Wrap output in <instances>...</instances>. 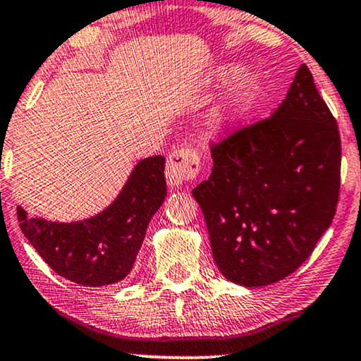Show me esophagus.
<instances>
[{
	"instance_id": "1",
	"label": "esophagus",
	"mask_w": 361,
	"mask_h": 361,
	"mask_svg": "<svg viewBox=\"0 0 361 361\" xmlns=\"http://www.w3.org/2000/svg\"><path fill=\"white\" fill-rule=\"evenodd\" d=\"M200 152L194 146H182L167 157L166 177L171 185H180L194 180L200 172Z\"/></svg>"
}]
</instances>
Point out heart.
<instances>
[{
  "label": "heart",
  "mask_w": 361,
  "mask_h": 361,
  "mask_svg": "<svg viewBox=\"0 0 361 361\" xmlns=\"http://www.w3.org/2000/svg\"><path fill=\"white\" fill-rule=\"evenodd\" d=\"M236 68L226 67L221 75L225 80H231L236 77ZM259 82L256 77H243L231 93L228 102L221 110V120L226 123H240L248 118L255 111L259 100Z\"/></svg>",
  "instance_id": "b5f03b06"
}]
</instances>
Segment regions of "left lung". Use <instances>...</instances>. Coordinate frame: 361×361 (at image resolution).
<instances>
[{
    "label": "left lung",
    "mask_w": 361,
    "mask_h": 361,
    "mask_svg": "<svg viewBox=\"0 0 361 361\" xmlns=\"http://www.w3.org/2000/svg\"><path fill=\"white\" fill-rule=\"evenodd\" d=\"M214 169L192 190L221 274L246 288L294 273L332 224L337 121L305 63L273 115L210 142Z\"/></svg>",
    "instance_id": "obj_1"
}]
</instances>
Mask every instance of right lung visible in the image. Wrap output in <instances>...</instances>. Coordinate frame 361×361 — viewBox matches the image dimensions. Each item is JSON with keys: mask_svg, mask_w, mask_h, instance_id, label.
<instances>
[{"mask_svg": "<svg viewBox=\"0 0 361 361\" xmlns=\"http://www.w3.org/2000/svg\"><path fill=\"white\" fill-rule=\"evenodd\" d=\"M164 164L162 156L142 159L118 199L88 220L57 224L29 219L18 207L21 231L62 278L88 288L120 283L135 264L147 225L164 202Z\"/></svg>", "mask_w": 361, "mask_h": 361, "instance_id": "right-lung-1", "label": "right lung"}]
</instances>
